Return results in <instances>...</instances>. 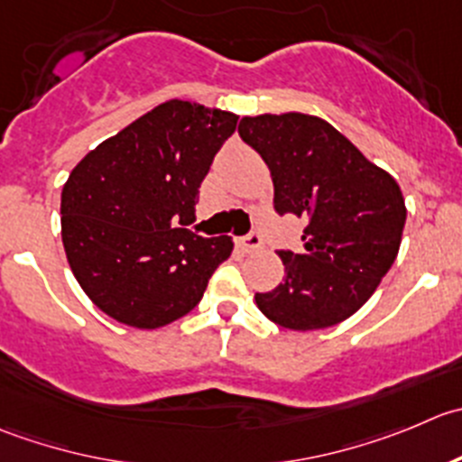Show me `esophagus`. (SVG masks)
I'll use <instances>...</instances> for the list:
<instances>
[{"instance_id": "obj_1", "label": "esophagus", "mask_w": 462, "mask_h": 462, "mask_svg": "<svg viewBox=\"0 0 462 462\" xmlns=\"http://www.w3.org/2000/svg\"><path fill=\"white\" fill-rule=\"evenodd\" d=\"M260 246H263V237H260V233H249L246 237H242L240 240V249L245 251V254H251V251H258Z\"/></svg>"}]
</instances>
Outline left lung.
Wrapping results in <instances>:
<instances>
[{"label": "left lung", "instance_id": "8db88e82", "mask_svg": "<svg viewBox=\"0 0 462 462\" xmlns=\"http://www.w3.org/2000/svg\"><path fill=\"white\" fill-rule=\"evenodd\" d=\"M242 141L272 172L273 207L305 217L303 249L278 251L281 285L255 294L260 312L308 332L353 317L400 251L406 207L397 181L337 127L312 114L242 116Z\"/></svg>", "mask_w": 462, "mask_h": 462}]
</instances>
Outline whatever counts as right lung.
Masks as SVG:
<instances>
[{"mask_svg": "<svg viewBox=\"0 0 462 462\" xmlns=\"http://www.w3.org/2000/svg\"><path fill=\"white\" fill-rule=\"evenodd\" d=\"M236 123L233 112L166 100L71 171L62 186V245L78 285L114 321L139 330L177 321L231 255L229 236L202 237L184 226L195 222L199 184Z\"/></svg>", "mask_w": 462, "mask_h": 462, "instance_id": "obj_1", "label": "right lung"}]
</instances>
